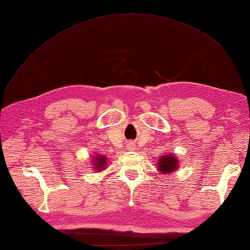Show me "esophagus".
I'll list each match as a JSON object with an SVG mask.
<instances>
[{"label": "esophagus", "mask_w": 250, "mask_h": 250, "mask_svg": "<svg viewBox=\"0 0 250 250\" xmlns=\"http://www.w3.org/2000/svg\"><path fill=\"white\" fill-rule=\"evenodd\" d=\"M135 146H134V144H132V143H130V144L128 145V148H130V149H133Z\"/></svg>", "instance_id": "34e87169"}]
</instances>
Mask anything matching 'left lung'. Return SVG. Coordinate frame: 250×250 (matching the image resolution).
Masks as SVG:
<instances>
[{
    "label": "left lung",
    "instance_id": "8db88e82",
    "mask_svg": "<svg viewBox=\"0 0 250 250\" xmlns=\"http://www.w3.org/2000/svg\"><path fill=\"white\" fill-rule=\"evenodd\" d=\"M179 167V160L178 158L172 153H164L160 158L158 159L157 168L159 173L163 175H168L173 172H176Z\"/></svg>",
    "mask_w": 250,
    "mask_h": 250
}]
</instances>
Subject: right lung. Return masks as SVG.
Returning a JSON list of instances; mask_svg holds the SVG:
<instances>
[{
    "label": "right lung",
    "instance_id": "obj_1",
    "mask_svg": "<svg viewBox=\"0 0 250 250\" xmlns=\"http://www.w3.org/2000/svg\"><path fill=\"white\" fill-rule=\"evenodd\" d=\"M90 160H91V166L93 167V171L95 172H102L107 168V158L104 155H100V153H94L93 156H90Z\"/></svg>",
    "mask_w": 250,
    "mask_h": 250
}]
</instances>
